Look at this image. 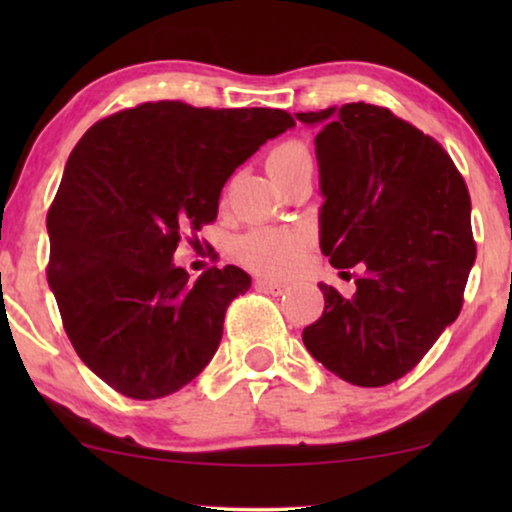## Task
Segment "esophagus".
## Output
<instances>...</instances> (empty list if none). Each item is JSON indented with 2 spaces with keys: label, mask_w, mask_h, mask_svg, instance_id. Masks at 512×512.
Masks as SVG:
<instances>
[{
  "label": "esophagus",
  "mask_w": 512,
  "mask_h": 512,
  "mask_svg": "<svg viewBox=\"0 0 512 512\" xmlns=\"http://www.w3.org/2000/svg\"><path fill=\"white\" fill-rule=\"evenodd\" d=\"M256 289H258V291H263V293H272V296H282L284 291H289V284H284V282H275V279L258 277V279H256Z\"/></svg>",
  "instance_id": "obj_1"
}]
</instances>
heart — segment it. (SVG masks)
<instances>
[{
    "mask_svg": "<svg viewBox=\"0 0 512 512\" xmlns=\"http://www.w3.org/2000/svg\"><path fill=\"white\" fill-rule=\"evenodd\" d=\"M265 165L272 179L282 181L303 167H312V158L303 142L291 139L275 146ZM312 242L314 237L307 228H254L240 237L235 254L251 270L270 277H286L300 268Z\"/></svg>",
    "mask_w": 512,
    "mask_h": 512,
    "instance_id": "1",
    "label": "heart"
}]
</instances>
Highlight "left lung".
Instances as JSON below:
<instances>
[{"mask_svg":"<svg viewBox=\"0 0 512 512\" xmlns=\"http://www.w3.org/2000/svg\"><path fill=\"white\" fill-rule=\"evenodd\" d=\"M314 139L321 251L363 265L354 296L319 284L324 314L303 331L314 359L356 387L410 373L459 317L475 263L471 195L436 139L366 102L296 114Z\"/></svg>","mask_w":512,"mask_h":512,"instance_id":"obj_1","label":"left lung"}]
</instances>
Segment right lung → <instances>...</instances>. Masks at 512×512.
I'll use <instances>...</instances> for the list:
<instances>
[{"instance_id": "add662e5", "label": "right lung", "mask_w": 512, "mask_h": 512, "mask_svg": "<svg viewBox=\"0 0 512 512\" xmlns=\"http://www.w3.org/2000/svg\"><path fill=\"white\" fill-rule=\"evenodd\" d=\"M293 125L282 109L160 100L102 118L74 146L48 209L46 275L76 354L118 394L170 396L212 361L251 277L226 265L191 282L172 256L216 219L230 174Z\"/></svg>"}]
</instances>
